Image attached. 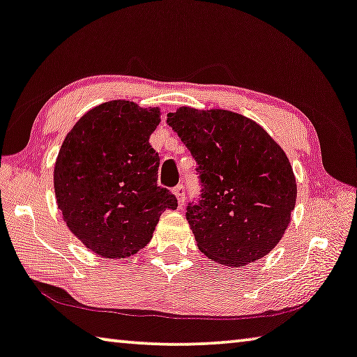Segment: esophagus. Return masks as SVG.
<instances>
[{"mask_svg": "<svg viewBox=\"0 0 357 357\" xmlns=\"http://www.w3.org/2000/svg\"><path fill=\"white\" fill-rule=\"evenodd\" d=\"M172 193L177 196V202L178 206L182 207L185 204V186L183 185H177L175 188L172 190Z\"/></svg>", "mask_w": 357, "mask_h": 357, "instance_id": "obj_1", "label": "esophagus"}]
</instances>
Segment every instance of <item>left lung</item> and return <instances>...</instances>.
<instances>
[{
    "instance_id": "left-lung-1",
    "label": "left lung",
    "mask_w": 357,
    "mask_h": 357,
    "mask_svg": "<svg viewBox=\"0 0 357 357\" xmlns=\"http://www.w3.org/2000/svg\"><path fill=\"white\" fill-rule=\"evenodd\" d=\"M167 124L199 164L201 201L186 209L199 250L234 268L270 254L297 201L282 148L260 124L229 109L180 107Z\"/></svg>"
}]
</instances>
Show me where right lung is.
<instances>
[{"label": "right lung", "mask_w": 357, "mask_h": 357, "mask_svg": "<svg viewBox=\"0 0 357 357\" xmlns=\"http://www.w3.org/2000/svg\"><path fill=\"white\" fill-rule=\"evenodd\" d=\"M160 123V107L109 100L84 113L60 146L57 206L70 231L103 259L137 254L161 213L177 209V197L158 186L160 156L148 142Z\"/></svg>", "instance_id": "right-lung-1"}]
</instances>
